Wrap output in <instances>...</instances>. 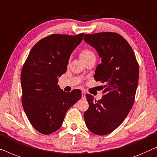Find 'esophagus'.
I'll return each instance as SVG.
<instances>
[{"mask_svg": "<svg viewBox=\"0 0 157 157\" xmlns=\"http://www.w3.org/2000/svg\"><path fill=\"white\" fill-rule=\"evenodd\" d=\"M85 95H86L85 92H84V91L82 92V99H85Z\"/></svg>", "mask_w": 157, "mask_h": 157, "instance_id": "34e87169", "label": "esophagus"}]
</instances>
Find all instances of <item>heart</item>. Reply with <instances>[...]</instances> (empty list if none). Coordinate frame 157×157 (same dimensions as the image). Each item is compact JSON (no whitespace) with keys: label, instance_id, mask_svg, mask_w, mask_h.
<instances>
[{"label":"heart","instance_id":"obj_1","mask_svg":"<svg viewBox=\"0 0 157 157\" xmlns=\"http://www.w3.org/2000/svg\"><path fill=\"white\" fill-rule=\"evenodd\" d=\"M94 56V52L89 49H85L80 52V57L82 59H87L88 57Z\"/></svg>","mask_w":157,"mask_h":157}]
</instances>
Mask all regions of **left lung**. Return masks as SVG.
Listing matches in <instances>:
<instances>
[{"mask_svg":"<svg viewBox=\"0 0 157 157\" xmlns=\"http://www.w3.org/2000/svg\"><path fill=\"white\" fill-rule=\"evenodd\" d=\"M85 43L93 47L101 59L94 78L105 83L101 100L86 94L89 108L84 113L88 129L105 135L116 129L133 106L139 81V65L127 41L115 33L85 35ZM102 88V89H103Z\"/></svg>","mask_w":157,"mask_h":157,"instance_id":"obj_1","label":"left lung"}]
</instances>
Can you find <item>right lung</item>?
Returning <instances> with one entry per match:
<instances>
[{
  "label": "right lung",
  "instance_id": "right-lung-1",
  "mask_svg": "<svg viewBox=\"0 0 157 157\" xmlns=\"http://www.w3.org/2000/svg\"><path fill=\"white\" fill-rule=\"evenodd\" d=\"M83 35H50L37 42L26 59L21 77L22 105L40 133L50 134L59 129L68 109L82 98L81 90L68 93L57 82Z\"/></svg>",
  "mask_w": 157,
  "mask_h": 157
}]
</instances>
